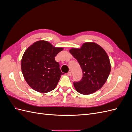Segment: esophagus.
<instances>
[{"mask_svg": "<svg viewBox=\"0 0 132 132\" xmlns=\"http://www.w3.org/2000/svg\"><path fill=\"white\" fill-rule=\"evenodd\" d=\"M67 75L68 76H71V73L70 72V71H69V72L67 73Z\"/></svg>", "mask_w": 132, "mask_h": 132, "instance_id": "34e87169", "label": "esophagus"}]
</instances>
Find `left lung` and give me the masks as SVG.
<instances>
[{
	"instance_id": "8db88e82",
	"label": "left lung",
	"mask_w": 132,
	"mask_h": 132,
	"mask_svg": "<svg viewBox=\"0 0 132 132\" xmlns=\"http://www.w3.org/2000/svg\"><path fill=\"white\" fill-rule=\"evenodd\" d=\"M69 52L82 70L81 80L74 82L76 90L89 95L100 89L111 71L110 59L105 50L96 43L86 42L80 48H71Z\"/></svg>"
}]
</instances>
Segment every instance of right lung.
Here are the masks:
<instances>
[{
    "mask_svg": "<svg viewBox=\"0 0 132 132\" xmlns=\"http://www.w3.org/2000/svg\"><path fill=\"white\" fill-rule=\"evenodd\" d=\"M63 50L47 41H38L26 50L21 60V70L32 89L46 93L55 88L64 73L54 57Z\"/></svg>",
    "mask_w": 132,
    "mask_h": 132,
    "instance_id": "1",
    "label": "right lung"
}]
</instances>
